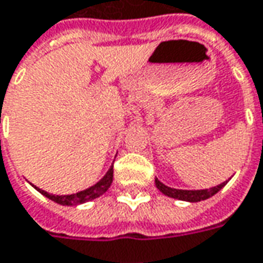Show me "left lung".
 <instances>
[{
  "label": "left lung",
  "mask_w": 263,
  "mask_h": 263,
  "mask_svg": "<svg viewBox=\"0 0 263 263\" xmlns=\"http://www.w3.org/2000/svg\"><path fill=\"white\" fill-rule=\"evenodd\" d=\"M229 179H230V178H229ZM229 179L224 181V182H221V184L216 185V186L205 188V190H177V188H171L168 185L162 184L158 178L155 179V184H156V188L159 190L160 193L165 194L166 197L175 198V200H181V201L198 202L202 201V200H207L210 197H213L214 194H217L218 191L229 182Z\"/></svg>",
  "instance_id": "obj_1"
}]
</instances>
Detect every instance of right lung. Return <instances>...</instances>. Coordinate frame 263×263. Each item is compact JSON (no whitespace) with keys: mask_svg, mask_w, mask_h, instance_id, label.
<instances>
[{"mask_svg":"<svg viewBox=\"0 0 263 263\" xmlns=\"http://www.w3.org/2000/svg\"><path fill=\"white\" fill-rule=\"evenodd\" d=\"M111 182H112V165L110 166V169L107 171V174L104 175L98 182H95L94 185H91L89 188L86 190H82L77 194H68V195H54V194H49L47 191H43L40 188L34 186L39 193L42 195H45L46 198L52 200V201L58 202L61 205H78V204H84V202L92 201L95 198L101 197L108 188L111 186Z\"/></svg>","mask_w":263,"mask_h":263,"instance_id":"1","label":"right lung"}]
</instances>
